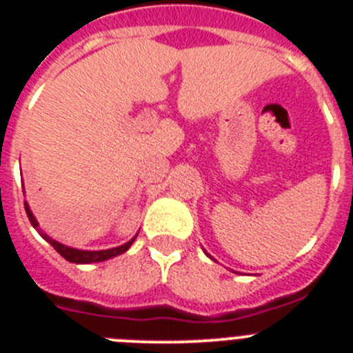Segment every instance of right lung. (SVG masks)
I'll return each instance as SVG.
<instances>
[{
	"mask_svg": "<svg viewBox=\"0 0 353 353\" xmlns=\"http://www.w3.org/2000/svg\"><path fill=\"white\" fill-rule=\"evenodd\" d=\"M24 208H26L28 219H30V223L33 224V228H37L40 235H42L43 239L48 240L49 244H51L52 248L56 249V251L60 252V254L65 258V260L72 261V263H95V261L109 260V258L118 256V254H121V252H125L127 249L130 248V244H132V242H134V239H132V240H130V242H127V244L120 245V248L105 249V251H79V249L67 248V245L60 244V242H56V240H52L51 236L46 235V233H43L42 230H40V228H39V223H37V219H35V217H33V214H31V210H30V208H28L26 203H24Z\"/></svg>",
	"mask_w": 353,
	"mask_h": 353,
	"instance_id": "obj_1",
	"label": "right lung"
}]
</instances>
